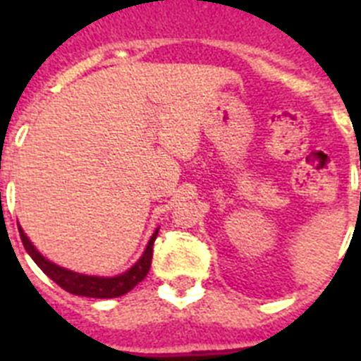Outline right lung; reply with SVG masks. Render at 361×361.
I'll return each mask as SVG.
<instances>
[{"mask_svg":"<svg viewBox=\"0 0 361 361\" xmlns=\"http://www.w3.org/2000/svg\"><path fill=\"white\" fill-rule=\"evenodd\" d=\"M19 228V226H18ZM159 229H155V233L149 238L148 245H146L145 253L139 258V262L133 267H130L126 273L117 276H111V279H103V276H88V275H79V273H73V271L65 269V267H59L56 264L49 262L39 251L32 245V242L28 240L27 235L23 233V229L19 228V237L23 242L25 250L30 255L32 260L41 267L44 275L52 279L54 282L63 288L65 291L72 293V295L78 296H88V298H116V296H123L128 291H132L137 283L142 282L145 276L148 275L149 266H152V257H153V242L157 238Z\"/></svg>","mask_w":361,"mask_h":361,"instance_id":"add662e5","label":"right lung"}]
</instances>
